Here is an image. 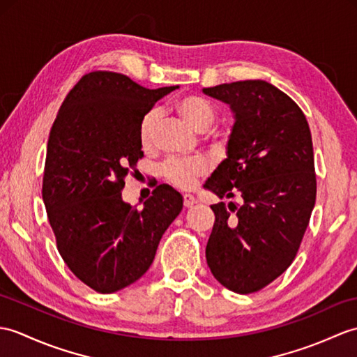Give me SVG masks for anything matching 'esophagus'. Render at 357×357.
Instances as JSON below:
<instances>
[{
	"label": "esophagus",
	"mask_w": 357,
	"mask_h": 357,
	"mask_svg": "<svg viewBox=\"0 0 357 357\" xmlns=\"http://www.w3.org/2000/svg\"><path fill=\"white\" fill-rule=\"evenodd\" d=\"M182 201H184L185 208H190V206H193L196 204V199L192 195H184V197H182Z\"/></svg>",
	"instance_id": "1"
}]
</instances>
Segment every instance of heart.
<instances>
[{
	"mask_svg": "<svg viewBox=\"0 0 357 357\" xmlns=\"http://www.w3.org/2000/svg\"><path fill=\"white\" fill-rule=\"evenodd\" d=\"M176 112L190 126L197 132H206L218 119V109L208 98L197 94H188L181 97L175 103ZM160 128V112L156 109L147 111L138 124V138L144 149H151L155 144L156 132ZM208 170V164L202 158H169L161 165L162 176L170 184L179 188H190L196 179L204 176Z\"/></svg>",
	"mask_w": 357,
	"mask_h": 357,
	"instance_id": "1",
	"label": "heart"
}]
</instances>
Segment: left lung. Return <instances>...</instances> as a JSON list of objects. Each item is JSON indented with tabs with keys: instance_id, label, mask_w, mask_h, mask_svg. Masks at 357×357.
Listing matches in <instances>:
<instances>
[{
	"instance_id": "1",
	"label": "left lung",
	"mask_w": 357,
	"mask_h": 357,
	"mask_svg": "<svg viewBox=\"0 0 357 357\" xmlns=\"http://www.w3.org/2000/svg\"><path fill=\"white\" fill-rule=\"evenodd\" d=\"M204 93L228 103L236 117L228 158L205 187L242 199V205H211L206 263L229 291L254 294L291 266L307 229L317 199L312 134L300 106L264 80Z\"/></svg>"
}]
</instances>
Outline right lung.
I'll return each instance as SVG.
<instances>
[{"mask_svg": "<svg viewBox=\"0 0 357 357\" xmlns=\"http://www.w3.org/2000/svg\"><path fill=\"white\" fill-rule=\"evenodd\" d=\"M178 86L149 89L120 73L91 71L66 94L50 130L43 199L57 251L100 294L135 283L151 268L182 197L158 185L143 210L123 202L124 179L143 156L138 124Z\"/></svg>", "mask_w": 357, "mask_h": 357, "instance_id": "add662e5", "label": "right lung"}]
</instances>
